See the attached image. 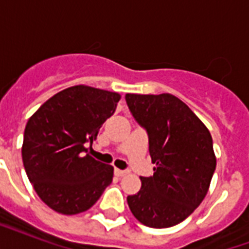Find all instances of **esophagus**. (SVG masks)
<instances>
[{
    "label": "esophagus",
    "instance_id": "obj_1",
    "mask_svg": "<svg viewBox=\"0 0 249 249\" xmlns=\"http://www.w3.org/2000/svg\"><path fill=\"white\" fill-rule=\"evenodd\" d=\"M129 170H121V169H115V174H116L117 177H123V176H125V174H128Z\"/></svg>",
    "mask_w": 249,
    "mask_h": 249
}]
</instances>
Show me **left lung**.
Returning a JSON list of instances; mask_svg holds the SVG:
<instances>
[{
  "instance_id": "1",
  "label": "left lung",
  "mask_w": 249,
  "mask_h": 249,
  "mask_svg": "<svg viewBox=\"0 0 249 249\" xmlns=\"http://www.w3.org/2000/svg\"><path fill=\"white\" fill-rule=\"evenodd\" d=\"M134 120L148 136L156 164L152 177L126 197L132 213L148 228H170L186 220L208 193L216 169L211 133L187 106L172 94H126Z\"/></svg>"
}]
</instances>
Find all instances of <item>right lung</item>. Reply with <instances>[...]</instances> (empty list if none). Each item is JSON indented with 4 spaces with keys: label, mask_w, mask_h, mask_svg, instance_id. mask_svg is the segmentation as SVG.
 I'll list each match as a JSON object with an SVG mask.
<instances>
[{
    "label": "right lung",
    "mask_w": 249,
    "mask_h": 249,
    "mask_svg": "<svg viewBox=\"0 0 249 249\" xmlns=\"http://www.w3.org/2000/svg\"><path fill=\"white\" fill-rule=\"evenodd\" d=\"M120 95L77 85L56 93L29 119L21 158L33 189L62 214L93 207L112 182L113 168L85 154Z\"/></svg>",
    "instance_id": "add662e5"
}]
</instances>
